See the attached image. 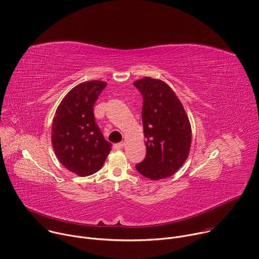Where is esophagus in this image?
<instances>
[{
  "label": "esophagus",
  "instance_id": "obj_1",
  "mask_svg": "<svg viewBox=\"0 0 259 259\" xmlns=\"http://www.w3.org/2000/svg\"><path fill=\"white\" fill-rule=\"evenodd\" d=\"M124 145H125V143H124V142L116 143V144H114V149H115V150H121V149H123Z\"/></svg>",
  "mask_w": 259,
  "mask_h": 259
}]
</instances>
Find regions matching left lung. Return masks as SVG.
I'll use <instances>...</instances> for the list:
<instances>
[{"label": "left lung", "instance_id": "1", "mask_svg": "<svg viewBox=\"0 0 259 259\" xmlns=\"http://www.w3.org/2000/svg\"><path fill=\"white\" fill-rule=\"evenodd\" d=\"M143 98L146 155L136 170L152 180L173 175L188 159L192 129L180 100L163 81L146 77L133 83Z\"/></svg>", "mask_w": 259, "mask_h": 259}]
</instances>
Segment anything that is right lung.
<instances>
[{
  "label": "right lung",
  "mask_w": 259,
  "mask_h": 259,
  "mask_svg": "<svg viewBox=\"0 0 259 259\" xmlns=\"http://www.w3.org/2000/svg\"><path fill=\"white\" fill-rule=\"evenodd\" d=\"M106 87L90 81L71 89L59 104L52 123V145L59 162L80 176L97 172L112 150L96 124L94 104Z\"/></svg>",
  "instance_id": "obj_1"
}]
</instances>
